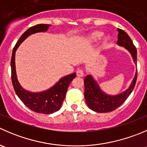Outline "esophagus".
Wrapping results in <instances>:
<instances>
[{"mask_svg": "<svg viewBox=\"0 0 147 147\" xmlns=\"http://www.w3.org/2000/svg\"><path fill=\"white\" fill-rule=\"evenodd\" d=\"M84 75H85L84 71L82 70V69H78V70L77 71V75H78V77H83Z\"/></svg>", "mask_w": 147, "mask_h": 147, "instance_id": "34e87169", "label": "esophagus"}]
</instances>
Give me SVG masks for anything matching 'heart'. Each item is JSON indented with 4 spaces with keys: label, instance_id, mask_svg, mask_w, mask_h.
Wrapping results in <instances>:
<instances>
[{
    "label": "heart",
    "instance_id": "heart-1",
    "mask_svg": "<svg viewBox=\"0 0 147 147\" xmlns=\"http://www.w3.org/2000/svg\"><path fill=\"white\" fill-rule=\"evenodd\" d=\"M103 35V33L101 32V31H94V32L91 33L89 36H88V40L90 41V42H96L98 39H100L101 37ZM108 41V38H105L104 39V43Z\"/></svg>",
    "mask_w": 147,
    "mask_h": 147
}]
</instances>
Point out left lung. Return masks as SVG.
<instances>
[{"mask_svg":"<svg viewBox=\"0 0 147 147\" xmlns=\"http://www.w3.org/2000/svg\"><path fill=\"white\" fill-rule=\"evenodd\" d=\"M117 45L126 48L131 55L134 62L136 65L137 51L129 36L123 30L118 28ZM137 79V69L135 76L129 88L124 92L116 95L105 93L94 80L92 75H87L84 79L85 85V98L88 106L93 111L98 113H107L113 111L124 102L130 95L136 85Z\"/></svg>","mask_w":147,"mask_h":147,"instance_id":"8db88e82","label":"left lung"}]
</instances>
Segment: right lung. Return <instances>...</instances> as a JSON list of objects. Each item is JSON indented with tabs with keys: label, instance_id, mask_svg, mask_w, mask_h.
Returning <instances> with one entry per match:
<instances>
[{
	"label": "right lung",
	"instance_id": "obj_1",
	"mask_svg": "<svg viewBox=\"0 0 147 147\" xmlns=\"http://www.w3.org/2000/svg\"><path fill=\"white\" fill-rule=\"evenodd\" d=\"M50 25L37 24L27 29L16 44L11 57V80L14 90L26 106L34 112L43 114H51L60 109L66 96L67 88L71 81L75 78L76 73L70 74L61 78L54 86L40 92H32L24 90L17 79L15 65V54L19 45L28 36L38 32H45Z\"/></svg>",
	"mask_w": 147,
	"mask_h": 147
}]
</instances>
